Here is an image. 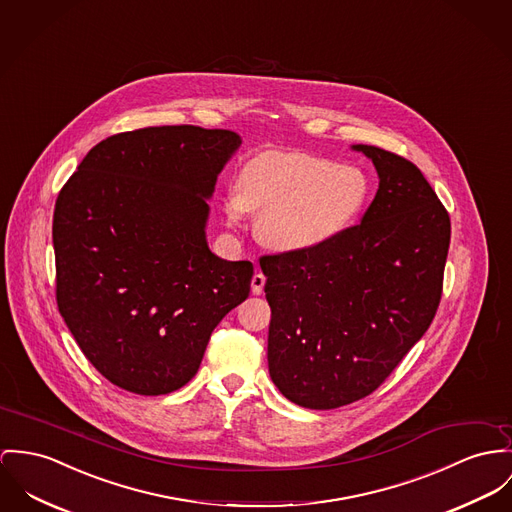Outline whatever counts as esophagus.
Wrapping results in <instances>:
<instances>
[{"mask_svg": "<svg viewBox=\"0 0 512 512\" xmlns=\"http://www.w3.org/2000/svg\"><path fill=\"white\" fill-rule=\"evenodd\" d=\"M265 282H267V278H265L263 273H255L253 278H251V292L259 296L263 292V288H265Z\"/></svg>", "mask_w": 512, "mask_h": 512, "instance_id": "esophagus-1", "label": "esophagus"}]
</instances>
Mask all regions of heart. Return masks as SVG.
<instances>
[{
  "label": "heart",
  "mask_w": 512,
  "mask_h": 512,
  "mask_svg": "<svg viewBox=\"0 0 512 512\" xmlns=\"http://www.w3.org/2000/svg\"><path fill=\"white\" fill-rule=\"evenodd\" d=\"M226 198V220L241 224L261 212L259 237L280 253H314L349 232L364 212L370 183L349 163L310 154L263 152L237 175Z\"/></svg>",
  "instance_id": "1"
}]
</instances>
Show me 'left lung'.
Returning <instances> with one entry per match:
<instances>
[{
    "mask_svg": "<svg viewBox=\"0 0 512 512\" xmlns=\"http://www.w3.org/2000/svg\"><path fill=\"white\" fill-rule=\"evenodd\" d=\"M380 185L360 224L314 253L261 257L269 374L286 399L335 409L372 394L433 321L450 218L417 165L356 144Z\"/></svg>",
    "mask_w": 512,
    "mask_h": 512,
    "instance_id": "8db88e82",
    "label": "left lung"
}]
</instances>
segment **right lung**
Listing matches in <instances>:
<instances>
[{"mask_svg": "<svg viewBox=\"0 0 512 512\" xmlns=\"http://www.w3.org/2000/svg\"><path fill=\"white\" fill-rule=\"evenodd\" d=\"M236 132L150 126L115 134L60 191L56 300L81 353L118 388L171 394L214 327L249 296L253 265L208 247V200Z\"/></svg>", "mask_w": 512, "mask_h": 512, "instance_id": "right-lung-1", "label": "right lung"}]
</instances>
